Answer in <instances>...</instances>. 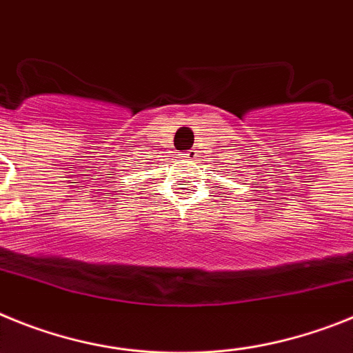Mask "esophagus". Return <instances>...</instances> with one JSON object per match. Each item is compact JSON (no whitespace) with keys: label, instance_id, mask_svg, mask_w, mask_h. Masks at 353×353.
Wrapping results in <instances>:
<instances>
[{"label":"esophagus","instance_id":"obj_1","mask_svg":"<svg viewBox=\"0 0 353 353\" xmlns=\"http://www.w3.org/2000/svg\"><path fill=\"white\" fill-rule=\"evenodd\" d=\"M185 158L188 159V161H197V151H195V149H192V151L185 152Z\"/></svg>","mask_w":353,"mask_h":353}]
</instances>
